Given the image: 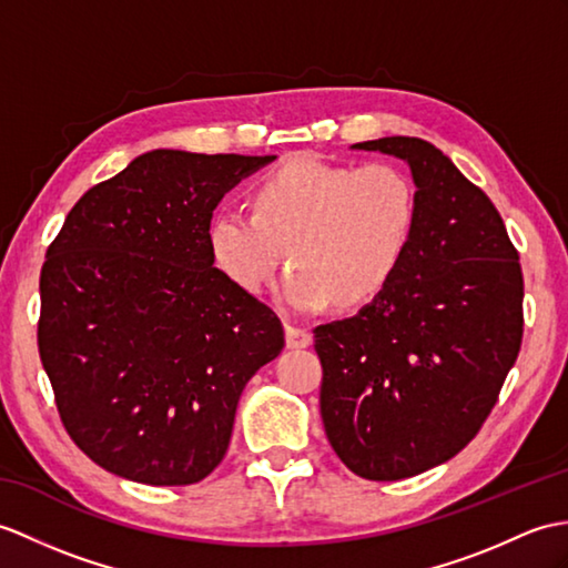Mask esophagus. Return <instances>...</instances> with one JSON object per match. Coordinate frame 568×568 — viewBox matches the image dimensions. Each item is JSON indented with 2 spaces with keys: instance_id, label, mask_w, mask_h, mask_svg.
<instances>
[{
  "instance_id": "1",
  "label": "esophagus",
  "mask_w": 568,
  "mask_h": 568,
  "mask_svg": "<svg viewBox=\"0 0 568 568\" xmlns=\"http://www.w3.org/2000/svg\"><path fill=\"white\" fill-rule=\"evenodd\" d=\"M285 341H287V348H307L312 344V334L302 326L285 324Z\"/></svg>"
}]
</instances>
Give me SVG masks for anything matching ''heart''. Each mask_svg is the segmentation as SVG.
I'll list each match as a JSON object with an SVG mask.
<instances>
[{"instance_id": "heart-1", "label": "heart", "mask_w": 568, "mask_h": 568, "mask_svg": "<svg viewBox=\"0 0 568 568\" xmlns=\"http://www.w3.org/2000/svg\"><path fill=\"white\" fill-rule=\"evenodd\" d=\"M418 193L404 169L295 160L263 176L252 213L220 210L207 224V248L227 281L261 295L285 256L293 268L281 302L320 312L336 300L353 307L385 287L412 246Z\"/></svg>"}]
</instances>
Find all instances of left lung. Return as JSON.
Here are the masks:
<instances>
[{"instance_id":"obj_1","label":"left lung","mask_w":568,"mask_h":568,"mask_svg":"<svg viewBox=\"0 0 568 568\" xmlns=\"http://www.w3.org/2000/svg\"><path fill=\"white\" fill-rule=\"evenodd\" d=\"M355 150L412 166L418 220L394 278L355 316L314 328L322 420L353 474L397 481L479 433L523 341V271L498 210L430 142Z\"/></svg>"}]
</instances>
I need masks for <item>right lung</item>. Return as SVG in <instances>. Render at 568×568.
Listing matches in <instances>:
<instances>
[{"label":"right lung","mask_w":568,"mask_h":568,"mask_svg":"<svg viewBox=\"0 0 568 568\" xmlns=\"http://www.w3.org/2000/svg\"><path fill=\"white\" fill-rule=\"evenodd\" d=\"M275 156L152 150L89 189L48 246L38 351L64 430L152 486L205 479L246 382L285 346L268 305L213 266L222 195Z\"/></svg>","instance_id":"1"}]
</instances>
